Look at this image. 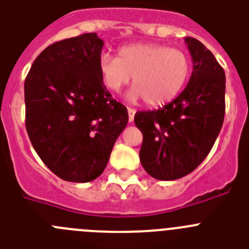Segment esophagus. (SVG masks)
I'll use <instances>...</instances> for the list:
<instances>
[{
    "label": "esophagus",
    "instance_id": "esophagus-1",
    "mask_svg": "<svg viewBox=\"0 0 249 249\" xmlns=\"http://www.w3.org/2000/svg\"><path fill=\"white\" fill-rule=\"evenodd\" d=\"M127 111H128V120L129 122H133L134 121V115H136V110L132 107H128L127 108Z\"/></svg>",
    "mask_w": 249,
    "mask_h": 249
}]
</instances>
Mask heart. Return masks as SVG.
<instances>
[{
  "mask_svg": "<svg viewBox=\"0 0 249 249\" xmlns=\"http://www.w3.org/2000/svg\"><path fill=\"white\" fill-rule=\"evenodd\" d=\"M101 78L108 90L120 93L133 77L129 100L144 99L148 105L160 106L174 100L186 85L191 61L179 49L159 44L122 46L117 58L103 53L99 58Z\"/></svg>",
  "mask_w": 249,
  "mask_h": 249,
  "instance_id": "heart-1",
  "label": "heart"
}]
</instances>
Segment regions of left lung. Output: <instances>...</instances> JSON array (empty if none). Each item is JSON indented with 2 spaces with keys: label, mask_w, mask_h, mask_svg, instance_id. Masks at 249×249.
I'll list each match as a JSON object with an SVG mask.
<instances>
[{
  "label": "left lung",
  "mask_w": 249,
  "mask_h": 249,
  "mask_svg": "<svg viewBox=\"0 0 249 249\" xmlns=\"http://www.w3.org/2000/svg\"><path fill=\"white\" fill-rule=\"evenodd\" d=\"M193 71L184 90L162 108L138 111L143 134L139 158L144 170L161 181L181 178L197 169L212 150L225 116V72L199 40L184 39Z\"/></svg>",
  "instance_id": "obj_1"
}]
</instances>
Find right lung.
Wrapping results in <instances>:
<instances>
[{
	"mask_svg": "<svg viewBox=\"0 0 249 249\" xmlns=\"http://www.w3.org/2000/svg\"><path fill=\"white\" fill-rule=\"evenodd\" d=\"M96 33L61 40L35 58L24 82L25 127L56 176L84 183L100 176L126 128V106L112 99L99 70Z\"/></svg>",
	"mask_w": 249,
	"mask_h": 249,
	"instance_id": "right-lung-1",
	"label": "right lung"
}]
</instances>
